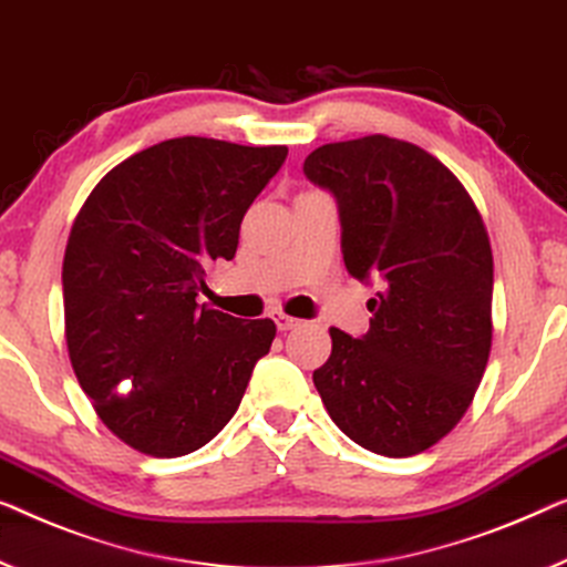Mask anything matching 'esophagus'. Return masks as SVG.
Here are the masks:
<instances>
[{
  "label": "esophagus",
  "instance_id": "34e87169",
  "mask_svg": "<svg viewBox=\"0 0 567 567\" xmlns=\"http://www.w3.org/2000/svg\"><path fill=\"white\" fill-rule=\"evenodd\" d=\"M272 318H275V323H277V328H280V331H290V328L298 326V318L287 316V312H282V310H275Z\"/></svg>",
  "mask_w": 567,
  "mask_h": 567
}]
</instances>
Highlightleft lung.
Here are the masks:
<instances>
[{"mask_svg":"<svg viewBox=\"0 0 567 567\" xmlns=\"http://www.w3.org/2000/svg\"><path fill=\"white\" fill-rule=\"evenodd\" d=\"M302 171L338 198L346 269L382 285L367 336L328 331L312 384L353 443L417 455L466 415L492 351L484 218L441 159L386 134L312 150Z\"/></svg>","mask_w":567,"mask_h":567,"instance_id":"left-lung-1","label":"left lung"}]
</instances>
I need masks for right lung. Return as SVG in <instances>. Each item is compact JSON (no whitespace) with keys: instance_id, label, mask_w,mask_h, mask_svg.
I'll return each instance as SVG.
<instances>
[{"instance_id":"obj_1","label":"right lung","mask_w":567,"mask_h":567,"mask_svg":"<svg viewBox=\"0 0 567 567\" xmlns=\"http://www.w3.org/2000/svg\"><path fill=\"white\" fill-rule=\"evenodd\" d=\"M285 145L175 137L112 167L63 257L68 359L99 420L134 451L188 455L234 417L277 326L198 306Z\"/></svg>"}]
</instances>
